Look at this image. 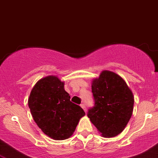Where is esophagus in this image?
I'll return each instance as SVG.
<instances>
[{
  "instance_id": "obj_1",
  "label": "esophagus",
  "mask_w": 158,
  "mask_h": 158,
  "mask_svg": "<svg viewBox=\"0 0 158 158\" xmlns=\"http://www.w3.org/2000/svg\"><path fill=\"white\" fill-rule=\"evenodd\" d=\"M81 108H83V109H84V110H85V112L87 111V110H86V107H85V104H81Z\"/></svg>"
}]
</instances>
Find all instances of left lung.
<instances>
[{
	"label": "left lung",
	"instance_id": "1",
	"mask_svg": "<svg viewBox=\"0 0 158 158\" xmlns=\"http://www.w3.org/2000/svg\"><path fill=\"white\" fill-rule=\"evenodd\" d=\"M91 89L95 104L88 117L103 137H116L124 130L133 113L131 90L120 76L107 70L92 80Z\"/></svg>",
	"mask_w": 158,
	"mask_h": 158
}]
</instances>
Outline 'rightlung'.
Wrapping results in <instances>:
<instances>
[{
    "instance_id": "1",
    "label": "right lung",
    "mask_w": 158,
    "mask_h": 158,
    "mask_svg": "<svg viewBox=\"0 0 158 158\" xmlns=\"http://www.w3.org/2000/svg\"><path fill=\"white\" fill-rule=\"evenodd\" d=\"M64 86L57 76H48L35 83L28 99L34 121L45 135L56 140L70 137L85 115L80 106L70 102Z\"/></svg>"
}]
</instances>
